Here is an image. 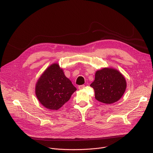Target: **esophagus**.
I'll use <instances>...</instances> for the list:
<instances>
[{
  "label": "esophagus",
  "instance_id": "esophagus-1",
  "mask_svg": "<svg viewBox=\"0 0 153 153\" xmlns=\"http://www.w3.org/2000/svg\"><path fill=\"white\" fill-rule=\"evenodd\" d=\"M84 87H85L84 85H79L78 86V89H84Z\"/></svg>",
  "mask_w": 153,
  "mask_h": 153
}]
</instances>
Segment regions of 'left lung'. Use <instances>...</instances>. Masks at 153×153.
<instances>
[{"label": "left lung", "mask_w": 153, "mask_h": 153, "mask_svg": "<svg viewBox=\"0 0 153 153\" xmlns=\"http://www.w3.org/2000/svg\"><path fill=\"white\" fill-rule=\"evenodd\" d=\"M90 85L94 90L96 100L111 104L121 99L126 90V82L118 70L105 68L96 71L94 81Z\"/></svg>", "instance_id": "1"}]
</instances>
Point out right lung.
I'll return each mask as SVG.
<instances>
[{
  "label": "right lung",
  "mask_w": 153,
  "mask_h": 153,
  "mask_svg": "<svg viewBox=\"0 0 153 153\" xmlns=\"http://www.w3.org/2000/svg\"><path fill=\"white\" fill-rule=\"evenodd\" d=\"M77 90L64 75L58 63L48 67L38 80L35 94L39 102L48 109L57 110Z\"/></svg>",
  "instance_id": "1"
}]
</instances>
